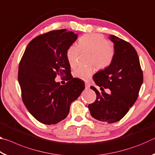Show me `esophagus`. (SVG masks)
<instances>
[{"instance_id":"obj_1","label":"esophagus","mask_w":155,"mask_h":155,"mask_svg":"<svg viewBox=\"0 0 155 155\" xmlns=\"http://www.w3.org/2000/svg\"><path fill=\"white\" fill-rule=\"evenodd\" d=\"M85 89H86V90H88V89L90 88V85L88 83H85Z\"/></svg>"}]
</instances>
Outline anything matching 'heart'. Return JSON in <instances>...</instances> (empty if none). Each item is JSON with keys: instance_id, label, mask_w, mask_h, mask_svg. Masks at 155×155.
Wrapping results in <instances>:
<instances>
[{"instance_id": "b5f03b06", "label": "heart", "mask_w": 155, "mask_h": 155, "mask_svg": "<svg viewBox=\"0 0 155 155\" xmlns=\"http://www.w3.org/2000/svg\"><path fill=\"white\" fill-rule=\"evenodd\" d=\"M81 51L91 52V63L96 64L100 69H104L110 65L115 55V48L111 44L107 42L103 36L95 34H87L78 39V45L72 44L66 52L68 64L71 68L77 64L78 56ZM95 72V66H80L74 70L73 75L76 78L87 81Z\"/></svg>"}]
</instances>
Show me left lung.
<instances>
[{
	"instance_id": "1",
	"label": "left lung",
	"mask_w": 155,
	"mask_h": 155,
	"mask_svg": "<svg viewBox=\"0 0 155 155\" xmlns=\"http://www.w3.org/2000/svg\"><path fill=\"white\" fill-rule=\"evenodd\" d=\"M109 38L114 44V58L108 67L94 74V82L103 91L91 86L96 99L88 108L94 118L111 124L121 120L137 99L143 73L134 47L115 35ZM107 88L111 90L109 94L104 92Z\"/></svg>"
}]
</instances>
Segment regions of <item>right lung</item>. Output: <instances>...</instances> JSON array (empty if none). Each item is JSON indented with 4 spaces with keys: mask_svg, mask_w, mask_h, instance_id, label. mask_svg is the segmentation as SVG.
Instances as JSON below:
<instances>
[{
    "mask_svg": "<svg viewBox=\"0 0 155 155\" xmlns=\"http://www.w3.org/2000/svg\"><path fill=\"white\" fill-rule=\"evenodd\" d=\"M78 35L65 29L52 31L30 41L18 68L22 101L30 114L44 124H54L68 116L70 104L85 89L73 78L65 85L54 78L70 73L66 52Z\"/></svg>",
    "mask_w": 155,
    "mask_h": 155,
    "instance_id": "obj_1",
    "label": "right lung"
}]
</instances>
